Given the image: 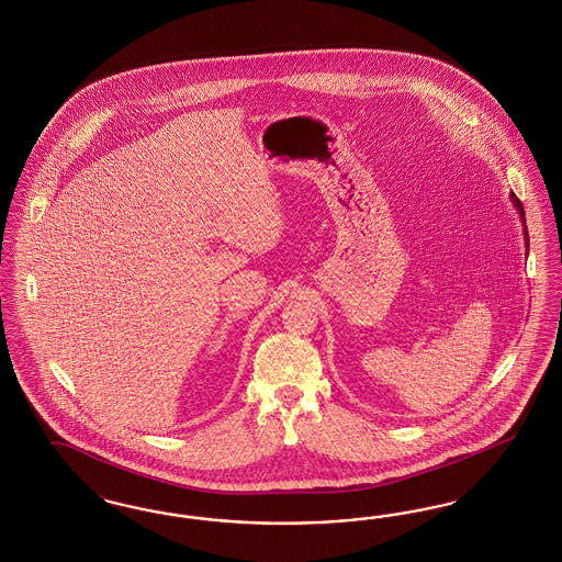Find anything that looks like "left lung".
<instances>
[{
    "label": "left lung",
    "mask_w": 562,
    "mask_h": 562,
    "mask_svg": "<svg viewBox=\"0 0 562 562\" xmlns=\"http://www.w3.org/2000/svg\"><path fill=\"white\" fill-rule=\"evenodd\" d=\"M513 204L517 206L518 215H520V220H522V232H525V245H527V250H529V234H527V225H525V211H522V204L518 201L517 196H513Z\"/></svg>",
    "instance_id": "obj_1"
}]
</instances>
